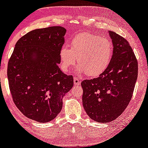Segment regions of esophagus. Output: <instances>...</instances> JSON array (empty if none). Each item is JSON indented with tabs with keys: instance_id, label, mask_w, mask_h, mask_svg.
<instances>
[{
	"instance_id": "34e87169",
	"label": "esophagus",
	"mask_w": 148,
	"mask_h": 148,
	"mask_svg": "<svg viewBox=\"0 0 148 148\" xmlns=\"http://www.w3.org/2000/svg\"><path fill=\"white\" fill-rule=\"evenodd\" d=\"M74 83L76 85H79L81 84V81L77 77H74Z\"/></svg>"
}]
</instances>
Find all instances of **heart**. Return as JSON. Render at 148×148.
Segmentation results:
<instances>
[{"label":"heart","instance_id":"obj_1","mask_svg":"<svg viewBox=\"0 0 148 148\" xmlns=\"http://www.w3.org/2000/svg\"><path fill=\"white\" fill-rule=\"evenodd\" d=\"M113 46L106 38L90 33L79 34L71 41V48L64 45L60 51L61 68L67 72L77 62L79 70L90 77L102 74L110 65Z\"/></svg>","mask_w":148,"mask_h":148}]
</instances>
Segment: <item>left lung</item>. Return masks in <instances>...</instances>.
Instances as JSON below:
<instances>
[{
  "instance_id": "8db88e82",
  "label": "left lung",
  "mask_w": 148,
  "mask_h": 148,
  "mask_svg": "<svg viewBox=\"0 0 148 148\" xmlns=\"http://www.w3.org/2000/svg\"><path fill=\"white\" fill-rule=\"evenodd\" d=\"M113 44L110 65L100 77L82 82L83 106L90 119L113 121L127 108L138 77V62L129 42L109 31Z\"/></svg>"
}]
</instances>
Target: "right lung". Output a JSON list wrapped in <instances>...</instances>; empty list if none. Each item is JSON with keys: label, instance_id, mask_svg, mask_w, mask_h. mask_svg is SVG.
Segmentation results:
<instances>
[{"label": "right lung", "instance_id": "1", "mask_svg": "<svg viewBox=\"0 0 148 148\" xmlns=\"http://www.w3.org/2000/svg\"><path fill=\"white\" fill-rule=\"evenodd\" d=\"M66 32L62 27L29 32L17 40L8 62L12 100L24 116L38 122H48L58 116L62 98L74 85L72 76L58 66Z\"/></svg>", "mask_w": 148, "mask_h": 148}]
</instances>
